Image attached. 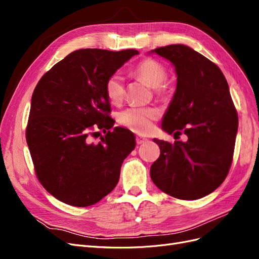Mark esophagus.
<instances>
[{
    "instance_id": "1",
    "label": "esophagus",
    "mask_w": 259,
    "mask_h": 259,
    "mask_svg": "<svg viewBox=\"0 0 259 259\" xmlns=\"http://www.w3.org/2000/svg\"><path fill=\"white\" fill-rule=\"evenodd\" d=\"M147 142V138H144L142 136H136V144L137 145H142Z\"/></svg>"
}]
</instances>
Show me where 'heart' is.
Instances as JSON below:
<instances>
[{"instance_id": "heart-1", "label": "heart", "mask_w": 259, "mask_h": 259, "mask_svg": "<svg viewBox=\"0 0 259 259\" xmlns=\"http://www.w3.org/2000/svg\"><path fill=\"white\" fill-rule=\"evenodd\" d=\"M134 73L147 84L155 89L158 96L163 94V83L166 80V69L160 61L153 58H145L134 69ZM108 99L112 104H120L125 94V83L120 73H113L108 77L105 84ZM160 111L154 107H133L120 113L119 123L126 128L147 134L153 128L154 122L159 119Z\"/></svg>"}]
</instances>
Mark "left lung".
Masks as SVG:
<instances>
[{
    "label": "left lung",
    "instance_id": "1",
    "mask_svg": "<svg viewBox=\"0 0 259 259\" xmlns=\"http://www.w3.org/2000/svg\"><path fill=\"white\" fill-rule=\"evenodd\" d=\"M174 65L177 85L162 128L187 142L154 138L160 156L150 176L160 190L180 200H197L223 184L232 163L238 112L222 70L189 46L173 44L153 51Z\"/></svg>",
    "mask_w": 259,
    "mask_h": 259
}]
</instances>
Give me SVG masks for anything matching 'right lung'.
Instances as JSON below:
<instances>
[{"instance_id":"right-lung-1","label":"right lung","mask_w":259,"mask_h":259,"mask_svg":"<svg viewBox=\"0 0 259 259\" xmlns=\"http://www.w3.org/2000/svg\"><path fill=\"white\" fill-rule=\"evenodd\" d=\"M136 50L83 49L69 54L46 72L31 99L27 144L38 182L57 200L85 207L110 193L135 136L114 127L105 91L108 77ZM94 129L107 134L90 143Z\"/></svg>"}]
</instances>
